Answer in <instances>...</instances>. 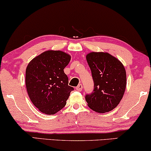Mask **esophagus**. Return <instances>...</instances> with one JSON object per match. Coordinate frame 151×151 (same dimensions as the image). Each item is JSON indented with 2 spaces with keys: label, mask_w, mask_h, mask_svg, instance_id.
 Here are the masks:
<instances>
[{
  "label": "esophagus",
  "mask_w": 151,
  "mask_h": 151,
  "mask_svg": "<svg viewBox=\"0 0 151 151\" xmlns=\"http://www.w3.org/2000/svg\"><path fill=\"white\" fill-rule=\"evenodd\" d=\"M82 88H83V86H82V84H80L79 85H78L76 88V90L78 91H82Z\"/></svg>",
  "instance_id": "obj_1"
}]
</instances>
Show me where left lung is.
Masks as SVG:
<instances>
[{
    "label": "left lung",
    "mask_w": 151,
    "mask_h": 151,
    "mask_svg": "<svg viewBox=\"0 0 151 151\" xmlns=\"http://www.w3.org/2000/svg\"><path fill=\"white\" fill-rule=\"evenodd\" d=\"M94 88L86 94L88 106L98 113L112 111L120 102L127 86V74L122 63L108 53L91 52L86 55Z\"/></svg>",
    "instance_id": "left-lung-1"
}]
</instances>
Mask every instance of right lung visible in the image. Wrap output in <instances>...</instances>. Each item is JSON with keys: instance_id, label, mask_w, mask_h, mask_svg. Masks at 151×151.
Returning a JSON list of instances; mask_svg holds the SVG:
<instances>
[{"instance_id": "right-lung-1", "label": "right lung", "mask_w": 151, "mask_h": 151, "mask_svg": "<svg viewBox=\"0 0 151 151\" xmlns=\"http://www.w3.org/2000/svg\"><path fill=\"white\" fill-rule=\"evenodd\" d=\"M71 56L61 51H47L34 58L26 69L25 83L29 97L38 110L53 115L61 110L73 88L64 69Z\"/></svg>"}]
</instances>
